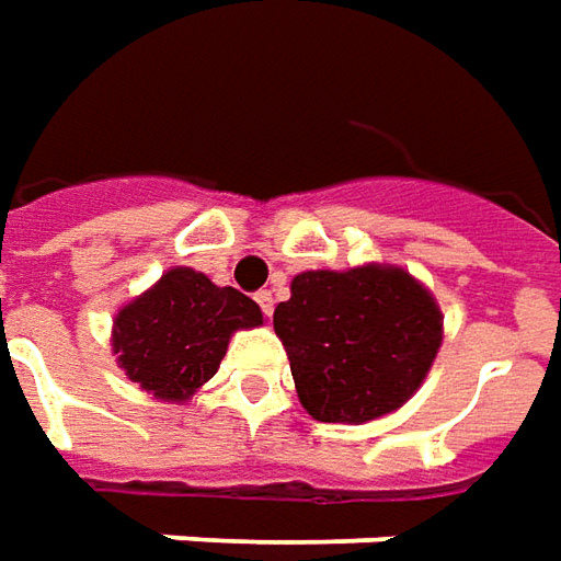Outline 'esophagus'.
Returning <instances> with one entry per match:
<instances>
[{
  "instance_id": "obj_1",
  "label": "esophagus",
  "mask_w": 561,
  "mask_h": 561,
  "mask_svg": "<svg viewBox=\"0 0 561 561\" xmlns=\"http://www.w3.org/2000/svg\"><path fill=\"white\" fill-rule=\"evenodd\" d=\"M254 300H257V307L264 309V316H273V304H276V300H273V291L264 288V291L254 294Z\"/></svg>"
}]
</instances>
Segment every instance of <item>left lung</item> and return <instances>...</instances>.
I'll use <instances>...</instances> for the list:
<instances>
[{
  "label": "left lung",
  "instance_id": "8db88e82",
  "mask_svg": "<svg viewBox=\"0 0 561 561\" xmlns=\"http://www.w3.org/2000/svg\"><path fill=\"white\" fill-rule=\"evenodd\" d=\"M273 328L309 416L358 425L398 410L422 386L444 319L410 273L370 264L294 276Z\"/></svg>",
  "mask_w": 561,
  "mask_h": 561
}]
</instances>
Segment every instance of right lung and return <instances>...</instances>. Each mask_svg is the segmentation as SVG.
<instances>
[{
  "label": "right lung",
  "mask_w": 561,
  "mask_h": 561,
  "mask_svg": "<svg viewBox=\"0 0 561 561\" xmlns=\"http://www.w3.org/2000/svg\"><path fill=\"white\" fill-rule=\"evenodd\" d=\"M264 324L261 307L237 288L175 267L117 312L115 355L133 382L160 401H187L213 379L230 334Z\"/></svg>",
  "instance_id": "obj_1"
}]
</instances>
